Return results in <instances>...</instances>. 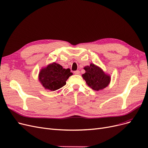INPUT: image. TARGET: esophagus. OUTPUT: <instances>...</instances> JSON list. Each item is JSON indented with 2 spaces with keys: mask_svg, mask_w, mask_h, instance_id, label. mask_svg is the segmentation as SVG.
<instances>
[{
  "mask_svg": "<svg viewBox=\"0 0 148 148\" xmlns=\"http://www.w3.org/2000/svg\"><path fill=\"white\" fill-rule=\"evenodd\" d=\"M74 73L76 75H79L80 73V72L79 70H76V71H74Z\"/></svg>",
  "mask_w": 148,
  "mask_h": 148,
  "instance_id": "34e87169",
  "label": "esophagus"
}]
</instances>
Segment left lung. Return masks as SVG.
<instances>
[{
  "label": "left lung",
  "mask_w": 148,
  "mask_h": 148,
  "mask_svg": "<svg viewBox=\"0 0 148 148\" xmlns=\"http://www.w3.org/2000/svg\"><path fill=\"white\" fill-rule=\"evenodd\" d=\"M86 73L82 76L87 84L94 90H102L107 87L110 81V76L104 73L103 71L93 64L86 66Z\"/></svg>",
  "instance_id": "8db88e82"
}]
</instances>
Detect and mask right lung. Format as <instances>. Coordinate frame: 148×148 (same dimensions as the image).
Segmentation results:
<instances>
[{
	"instance_id": "1",
	"label": "right lung",
	"mask_w": 148,
	"mask_h": 148,
	"mask_svg": "<svg viewBox=\"0 0 148 148\" xmlns=\"http://www.w3.org/2000/svg\"><path fill=\"white\" fill-rule=\"evenodd\" d=\"M73 73L70 69H65L53 62L40 70L39 79L46 89L56 90L66 84V81Z\"/></svg>"
}]
</instances>
